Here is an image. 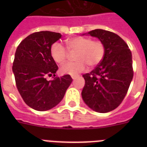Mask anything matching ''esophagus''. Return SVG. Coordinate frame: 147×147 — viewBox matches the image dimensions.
Masks as SVG:
<instances>
[{"label": "esophagus", "mask_w": 147, "mask_h": 147, "mask_svg": "<svg viewBox=\"0 0 147 147\" xmlns=\"http://www.w3.org/2000/svg\"><path fill=\"white\" fill-rule=\"evenodd\" d=\"M77 77H78L77 75H75V76H71V78H72L73 80H75V79H76Z\"/></svg>", "instance_id": "esophagus-1"}]
</instances>
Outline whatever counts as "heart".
<instances>
[{
    "label": "heart",
    "mask_w": 147,
    "mask_h": 147,
    "mask_svg": "<svg viewBox=\"0 0 147 147\" xmlns=\"http://www.w3.org/2000/svg\"><path fill=\"white\" fill-rule=\"evenodd\" d=\"M67 49L69 52H75L74 62H67L60 67L62 74L71 76L77 75L86 69L87 65L95 67L102 62L105 54V46L102 41L93 40L82 36L72 37L66 40ZM59 42H54L51 46V58L58 64H62L67 60L69 53Z\"/></svg>",
    "instance_id": "b5f03b06"
}]
</instances>
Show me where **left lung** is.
Returning <instances> with one entry per match:
<instances>
[{
  "label": "left lung",
  "instance_id": "left-lung-1",
  "mask_svg": "<svg viewBox=\"0 0 147 147\" xmlns=\"http://www.w3.org/2000/svg\"><path fill=\"white\" fill-rule=\"evenodd\" d=\"M88 34L103 42L105 54L91 72L82 75L85 85L82 96L90 108L105 113L119 107L127 95L133 77L132 53L113 32L95 29Z\"/></svg>",
  "mask_w": 147,
  "mask_h": 147
}]
</instances>
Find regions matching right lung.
I'll list each match as a JSON object with an SVG mask.
<instances>
[{
  "instance_id": "add662e5",
  "label": "right lung",
  "mask_w": 147,
  "mask_h": 147,
  "mask_svg": "<svg viewBox=\"0 0 147 147\" xmlns=\"http://www.w3.org/2000/svg\"><path fill=\"white\" fill-rule=\"evenodd\" d=\"M57 32L41 31L28 35L16 49L12 71L18 91L28 106L45 111L62 101L72 82L69 74L55 76L58 66L50 54L51 46L61 38ZM52 76L53 80H47Z\"/></svg>"
}]
</instances>
